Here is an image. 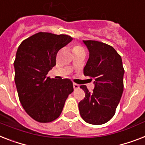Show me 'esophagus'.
I'll return each mask as SVG.
<instances>
[{"label": "esophagus", "mask_w": 145, "mask_h": 145, "mask_svg": "<svg viewBox=\"0 0 145 145\" xmlns=\"http://www.w3.org/2000/svg\"><path fill=\"white\" fill-rule=\"evenodd\" d=\"M73 86H74V89H79V85L78 84H76V83H74L73 84Z\"/></svg>", "instance_id": "esophagus-1"}]
</instances>
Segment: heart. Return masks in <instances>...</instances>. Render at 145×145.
Here are the masks:
<instances>
[{"label": "heart", "instance_id": "obj_1", "mask_svg": "<svg viewBox=\"0 0 145 145\" xmlns=\"http://www.w3.org/2000/svg\"><path fill=\"white\" fill-rule=\"evenodd\" d=\"M80 49H83V48H81L80 45H74V48H73V52H74V51H75V50H80Z\"/></svg>", "mask_w": 145, "mask_h": 145}]
</instances>
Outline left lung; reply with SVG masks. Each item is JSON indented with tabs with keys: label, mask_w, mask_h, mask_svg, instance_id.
Wrapping results in <instances>:
<instances>
[{
	"label": "left lung",
	"mask_w": 145,
	"mask_h": 145,
	"mask_svg": "<svg viewBox=\"0 0 145 145\" xmlns=\"http://www.w3.org/2000/svg\"><path fill=\"white\" fill-rule=\"evenodd\" d=\"M89 58L83 69L85 76L94 80L91 92L80 86L86 94L79 103L81 117L87 123L100 125L113 117L123 91L121 57L112 46L97 41H83Z\"/></svg>",
	"instance_id": "8db88e82"
}]
</instances>
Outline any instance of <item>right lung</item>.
Instances as JSON below:
<instances>
[{"label":"right lung","mask_w":145,"mask_h":145,"mask_svg":"<svg viewBox=\"0 0 145 145\" xmlns=\"http://www.w3.org/2000/svg\"><path fill=\"white\" fill-rule=\"evenodd\" d=\"M72 39L68 35L40 32L24 40L18 48L14 62L18 95L26 112L36 121L56 119L74 91L69 79L47 76L56 65L59 50Z\"/></svg>","instance_id":"1"}]
</instances>
